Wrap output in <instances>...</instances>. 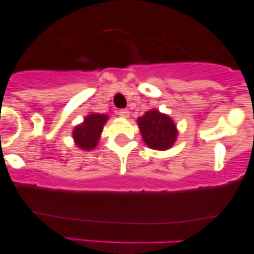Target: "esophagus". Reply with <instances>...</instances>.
Instances as JSON below:
<instances>
[{"mask_svg":"<svg viewBox=\"0 0 254 254\" xmlns=\"http://www.w3.org/2000/svg\"><path fill=\"white\" fill-rule=\"evenodd\" d=\"M118 115L121 116L122 118H129L130 112H129V111H127V110H119Z\"/></svg>","mask_w":254,"mask_h":254,"instance_id":"esophagus-1","label":"esophagus"}]
</instances>
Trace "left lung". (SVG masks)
<instances>
[{"label":"left lung","mask_w":254,"mask_h":254,"mask_svg":"<svg viewBox=\"0 0 254 254\" xmlns=\"http://www.w3.org/2000/svg\"><path fill=\"white\" fill-rule=\"evenodd\" d=\"M137 123L142 138L151 149L166 150L176 142L178 130L170 116L150 110L137 119Z\"/></svg>","instance_id":"8db88e82"}]
</instances>
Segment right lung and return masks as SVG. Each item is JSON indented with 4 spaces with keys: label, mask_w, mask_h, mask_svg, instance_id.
<instances>
[{
    "label": "right lung",
    "mask_w": 254,
    "mask_h": 254,
    "mask_svg": "<svg viewBox=\"0 0 254 254\" xmlns=\"http://www.w3.org/2000/svg\"><path fill=\"white\" fill-rule=\"evenodd\" d=\"M107 119L109 117L106 115L92 113L84 118L83 123L75 127L72 130V138L77 147L82 150L94 149L97 147Z\"/></svg>",
    "instance_id": "1"
}]
</instances>
